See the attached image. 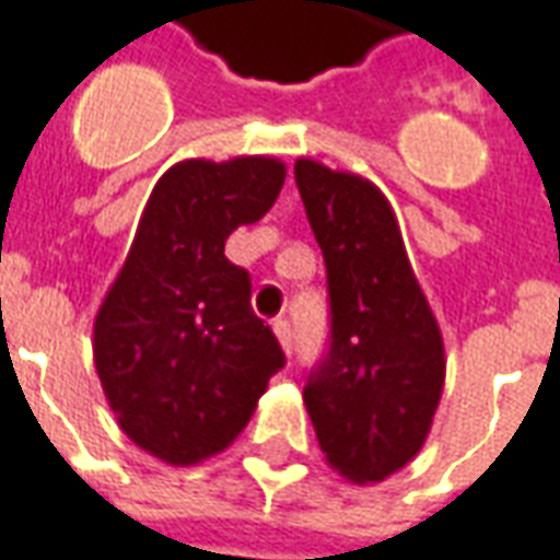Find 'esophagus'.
Wrapping results in <instances>:
<instances>
[{
  "label": "esophagus",
  "instance_id": "esophagus-1",
  "mask_svg": "<svg viewBox=\"0 0 560 560\" xmlns=\"http://www.w3.org/2000/svg\"><path fill=\"white\" fill-rule=\"evenodd\" d=\"M272 329H276V336H279L281 348L291 353V348H293V327H291V320H288V317H276V320H272Z\"/></svg>",
  "mask_w": 560,
  "mask_h": 560
}]
</instances>
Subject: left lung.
Returning a JSON list of instances; mask_svg holds the SVG:
<instances>
[{
    "instance_id": "8db88e82",
    "label": "left lung",
    "mask_w": 560,
    "mask_h": 560,
    "mask_svg": "<svg viewBox=\"0 0 560 560\" xmlns=\"http://www.w3.org/2000/svg\"><path fill=\"white\" fill-rule=\"evenodd\" d=\"M293 176L329 291V348L303 401L329 468L381 482L425 444L444 389V339L387 197L312 159L296 161Z\"/></svg>"
}]
</instances>
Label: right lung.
<instances>
[{
    "label": "right lung",
    "mask_w": 560,
    "mask_h": 560,
    "mask_svg": "<svg viewBox=\"0 0 560 560\" xmlns=\"http://www.w3.org/2000/svg\"><path fill=\"white\" fill-rule=\"evenodd\" d=\"M281 185L284 164L267 155L173 164L95 315V369L119 429L167 465L231 446L284 365L252 312L248 272L224 257L228 236L264 219Z\"/></svg>",
    "instance_id": "add662e5"
}]
</instances>
